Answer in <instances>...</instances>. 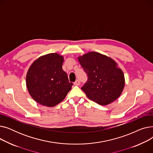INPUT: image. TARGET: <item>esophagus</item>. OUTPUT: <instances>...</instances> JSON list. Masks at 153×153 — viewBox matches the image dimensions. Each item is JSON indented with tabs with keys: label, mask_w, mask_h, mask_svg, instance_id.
<instances>
[{
	"label": "esophagus",
	"mask_w": 153,
	"mask_h": 153,
	"mask_svg": "<svg viewBox=\"0 0 153 153\" xmlns=\"http://www.w3.org/2000/svg\"><path fill=\"white\" fill-rule=\"evenodd\" d=\"M74 84L75 85H79L81 83H80V81H79V80H77V81H76V82H74Z\"/></svg>",
	"instance_id": "esophagus-1"
}]
</instances>
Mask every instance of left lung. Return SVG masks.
I'll list each match as a JSON object with an SVG mask.
<instances>
[{
  "label": "left lung",
  "instance_id": "1",
  "mask_svg": "<svg viewBox=\"0 0 153 153\" xmlns=\"http://www.w3.org/2000/svg\"><path fill=\"white\" fill-rule=\"evenodd\" d=\"M78 60L88 77L81 87L88 98L106 105L120 97L125 87V77L114 60L97 52L79 56Z\"/></svg>",
  "mask_w": 153,
  "mask_h": 153
}]
</instances>
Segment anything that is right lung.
I'll return each mask as SVG.
<instances>
[{
    "mask_svg": "<svg viewBox=\"0 0 153 153\" xmlns=\"http://www.w3.org/2000/svg\"><path fill=\"white\" fill-rule=\"evenodd\" d=\"M64 58L57 53L41 56L30 67L26 77L28 92L37 103L54 107L66 97L71 89L66 72L62 70Z\"/></svg>",
    "mask_w": 153,
    "mask_h": 153,
    "instance_id": "right-lung-1",
    "label": "right lung"
}]
</instances>
